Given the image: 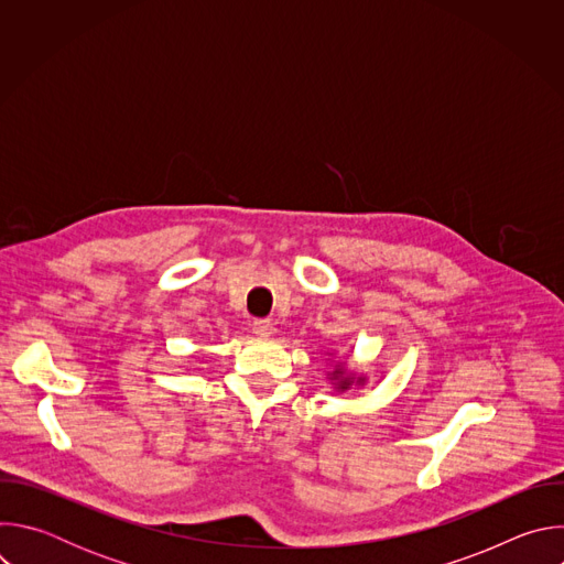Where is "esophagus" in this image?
<instances>
[{
  "label": "esophagus",
  "instance_id": "obj_1",
  "mask_svg": "<svg viewBox=\"0 0 564 564\" xmlns=\"http://www.w3.org/2000/svg\"><path fill=\"white\" fill-rule=\"evenodd\" d=\"M254 335H259V337H263V339H270V337H274V333H276V328H274V324L270 318H257L254 321Z\"/></svg>",
  "mask_w": 564,
  "mask_h": 564
}]
</instances>
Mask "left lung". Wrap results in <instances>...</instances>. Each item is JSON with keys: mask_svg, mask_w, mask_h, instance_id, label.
<instances>
[{"mask_svg": "<svg viewBox=\"0 0 564 564\" xmlns=\"http://www.w3.org/2000/svg\"><path fill=\"white\" fill-rule=\"evenodd\" d=\"M330 366L333 370L328 372V379H330V386L337 390V392H348V390H359L368 383V375L364 372H355L346 359H337L333 352H330Z\"/></svg>", "mask_w": 564, "mask_h": 564, "instance_id": "left-lung-1", "label": "left lung"}]
</instances>
